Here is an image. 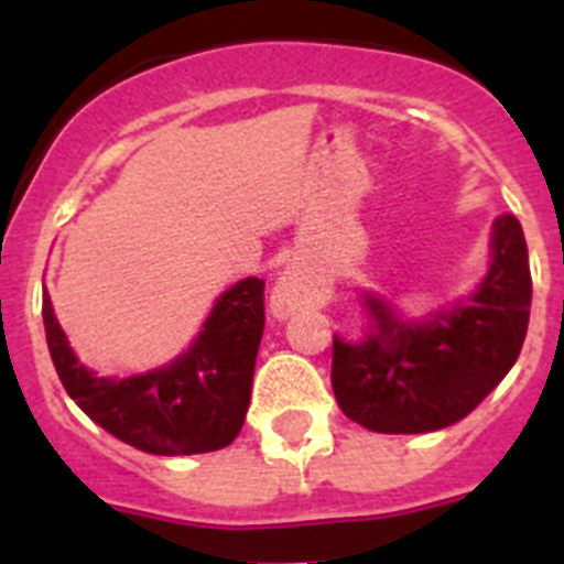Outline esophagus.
<instances>
[{
	"label": "esophagus",
	"instance_id": "34e87169",
	"mask_svg": "<svg viewBox=\"0 0 564 564\" xmlns=\"http://www.w3.org/2000/svg\"><path fill=\"white\" fill-rule=\"evenodd\" d=\"M325 288L322 282H316V276L305 271H285V276L279 279L276 291H273V311L276 313H291L296 307L305 305H318L325 302Z\"/></svg>",
	"mask_w": 564,
	"mask_h": 564
}]
</instances>
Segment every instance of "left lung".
Here are the masks:
<instances>
[{
  "label": "left lung",
  "mask_w": 564,
  "mask_h": 564,
  "mask_svg": "<svg viewBox=\"0 0 564 564\" xmlns=\"http://www.w3.org/2000/svg\"><path fill=\"white\" fill-rule=\"evenodd\" d=\"M491 268L468 305L403 325L367 296L376 333L364 344L333 338V392L341 412L383 435L452 426L514 367L531 311V268L522 226L502 214L491 234Z\"/></svg>",
  "instance_id": "left-lung-1"
}]
</instances>
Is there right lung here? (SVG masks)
<instances>
[{"instance_id": "add662e5", "label": "right lung", "mask_w": 564, "mask_h": 564, "mask_svg": "<svg viewBox=\"0 0 564 564\" xmlns=\"http://www.w3.org/2000/svg\"><path fill=\"white\" fill-rule=\"evenodd\" d=\"M42 316L67 395L118 441L149 455H203L228 446L242 430L265 330V279H242L223 293L206 330L172 367L123 381L93 376L76 361L47 293Z\"/></svg>"}]
</instances>
